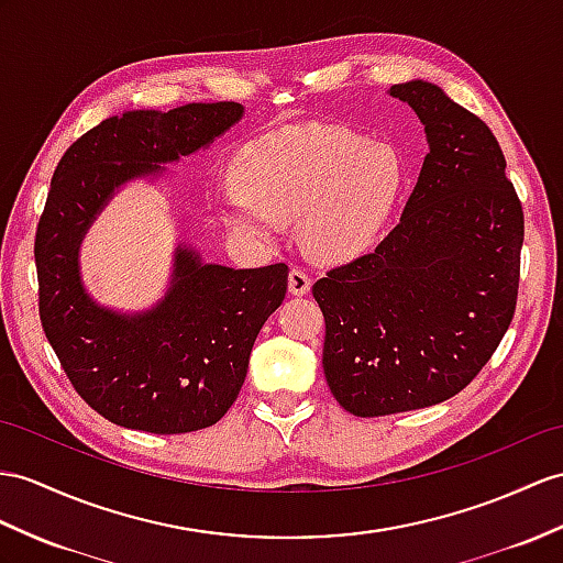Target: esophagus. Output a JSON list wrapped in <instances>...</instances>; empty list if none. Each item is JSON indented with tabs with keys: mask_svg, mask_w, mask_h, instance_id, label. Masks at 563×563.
Listing matches in <instances>:
<instances>
[{
	"mask_svg": "<svg viewBox=\"0 0 563 563\" xmlns=\"http://www.w3.org/2000/svg\"><path fill=\"white\" fill-rule=\"evenodd\" d=\"M310 277L308 274L303 272V269H298V267H294L291 272H289V291L294 294V296H306L308 291H310Z\"/></svg>",
	"mask_w": 563,
	"mask_h": 563,
	"instance_id": "34e87169",
	"label": "esophagus"
}]
</instances>
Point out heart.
I'll use <instances>...</instances> for the list:
<instances>
[{
    "mask_svg": "<svg viewBox=\"0 0 563 563\" xmlns=\"http://www.w3.org/2000/svg\"><path fill=\"white\" fill-rule=\"evenodd\" d=\"M241 186L219 190V212L239 236L269 243L300 219V241L324 263L363 255L385 231L404 188V159L341 126H296L255 141L239 157Z\"/></svg>",
    "mask_w": 563,
    "mask_h": 563,
    "instance_id": "1",
    "label": "heart"
}]
</instances>
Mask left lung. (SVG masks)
I'll return each mask as SVG.
<instances>
[{"mask_svg":"<svg viewBox=\"0 0 563 563\" xmlns=\"http://www.w3.org/2000/svg\"><path fill=\"white\" fill-rule=\"evenodd\" d=\"M430 153L401 222L373 253L329 269L322 367L358 418L442 404L471 385L511 324L523 208L489 126L428 80L389 88Z\"/></svg>","mask_w":563,"mask_h":563,"instance_id":"1","label":"left lung"}]
</instances>
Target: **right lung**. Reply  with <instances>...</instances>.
Returning <instances> with one entry per match:
<instances>
[{"instance_id": "obj_1", "label": "right lung", "mask_w": 563, "mask_h": 563, "mask_svg": "<svg viewBox=\"0 0 563 563\" xmlns=\"http://www.w3.org/2000/svg\"><path fill=\"white\" fill-rule=\"evenodd\" d=\"M239 102L109 117L66 150L35 234L40 320L74 389L109 422L155 434L210 428L243 387L255 339L282 306L284 263L234 269L178 243L169 289L143 312L100 306L80 277V243L121 186L210 147Z\"/></svg>"}]
</instances>
